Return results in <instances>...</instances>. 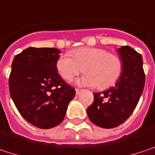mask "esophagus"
Segmentation results:
<instances>
[{
    "label": "esophagus",
    "mask_w": 155,
    "mask_h": 155,
    "mask_svg": "<svg viewBox=\"0 0 155 155\" xmlns=\"http://www.w3.org/2000/svg\"><path fill=\"white\" fill-rule=\"evenodd\" d=\"M81 90H80V89H75V92H76V95L80 94V93H81Z\"/></svg>",
    "instance_id": "1"
}]
</instances>
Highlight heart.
<instances>
[{"instance_id": "obj_1", "label": "heart", "mask_w": 155, "mask_h": 155, "mask_svg": "<svg viewBox=\"0 0 155 155\" xmlns=\"http://www.w3.org/2000/svg\"><path fill=\"white\" fill-rule=\"evenodd\" d=\"M68 54L60 55L55 67L60 76L65 81H72L80 73H86L77 82L81 85L96 86L104 90L114 85L123 71L121 58L106 49L100 47H80Z\"/></svg>"}]
</instances>
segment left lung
I'll return each instance as SVG.
<instances>
[{
  "label": "left lung",
  "mask_w": 155,
  "mask_h": 155,
  "mask_svg": "<svg viewBox=\"0 0 155 155\" xmlns=\"http://www.w3.org/2000/svg\"><path fill=\"white\" fill-rule=\"evenodd\" d=\"M123 63L121 76L103 92L93 93L94 101L87 108L90 120L102 128H113L124 123L137 107L144 87L143 58L128 46L117 49Z\"/></svg>",
  "instance_id": "1"
}]
</instances>
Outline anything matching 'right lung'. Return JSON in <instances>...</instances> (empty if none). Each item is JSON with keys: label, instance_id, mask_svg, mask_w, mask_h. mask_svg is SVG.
<instances>
[{"label": "right lung", "instance_id": "1", "mask_svg": "<svg viewBox=\"0 0 155 155\" xmlns=\"http://www.w3.org/2000/svg\"><path fill=\"white\" fill-rule=\"evenodd\" d=\"M60 50L28 47L17 54L9 79L11 97L20 115L33 126L47 129L64 118L75 90L58 74Z\"/></svg>", "mask_w": 155, "mask_h": 155}]
</instances>
